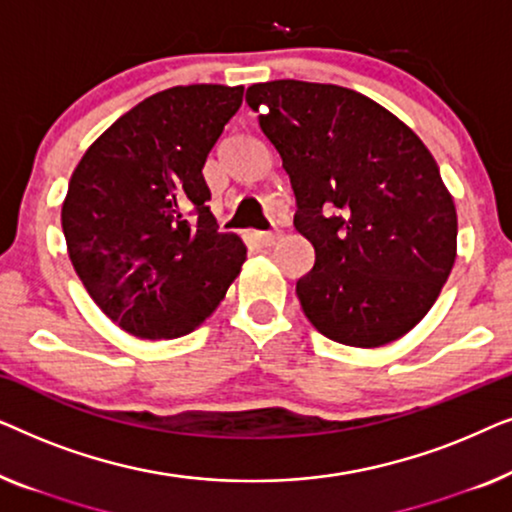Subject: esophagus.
<instances>
[{
	"label": "esophagus",
	"mask_w": 512,
	"mask_h": 512,
	"mask_svg": "<svg viewBox=\"0 0 512 512\" xmlns=\"http://www.w3.org/2000/svg\"><path fill=\"white\" fill-rule=\"evenodd\" d=\"M254 237L258 244H263V247H272V244L279 240V233H254Z\"/></svg>",
	"instance_id": "1"
}]
</instances>
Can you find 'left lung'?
I'll return each instance as SVG.
<instances>
[{
  "label": "left lung",
  "instance_id": "left-lung-1",
  "mask_svg": "<svg viewBox=\"0 0 512 512\" xmlns=\"http://www.w3.org/2000/svg\"><path fill=\"white\" fill-rule=\"evenodd\" d=\"M314 247L298 279L305 317L349 347H382L426 317L457 258V207L422 139L389 109L333 83L247 88Z\"/></svg>",
  "mask_w": 512,
  "mask_h": 512
}]
</instances>
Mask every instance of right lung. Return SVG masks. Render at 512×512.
I'll use <instances>...</instances> for the list:
<instances>
[{
    "label": "right lung",
    "instance_id": "obj_1",
    "mask_svg": "<svg viewBox=\"0 0 512 512\" xmlns=\"http://www.w3.org/2000/svg\"><path fill=\"white\" fill-rule=\"evenodd\" d=\"M242 95L219 83L160 90L109 125L69 179V261L97 307L135 338L195 331L247 261L240 237L219 233L202 177Z\"/></svg>",
    "mask_w": 512,
    "mask_h": 512
}]
</instances>
